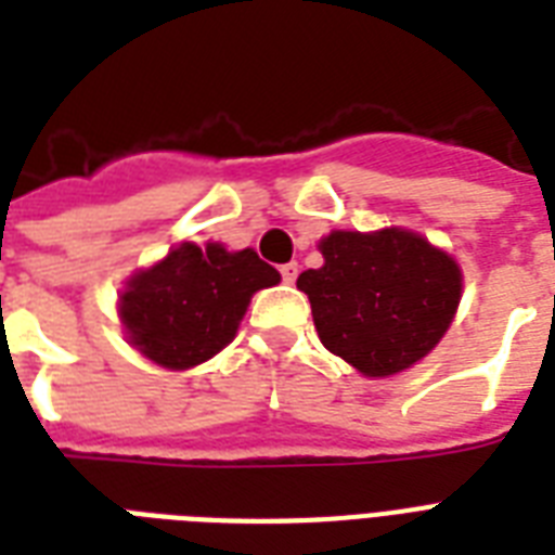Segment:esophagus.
Instances as JSON below:
<instances>
[{
	"instance_id": "obj_1",
	"label": "esophagus",
	"mask_w": 555,
	"mask_h": 555,
	"mask_svg": "<svg viewBox=\"0 0 555 555\" xmlns=\"http://www.w3.org/2000/svg\"><path fill=\"white\" fill-rule=\"evenodd\" d=\"M279 273H282V282H285V285H294L296 276H299V264H296V261H287V264L279 268Z\"/></svg>"
}]
</instances>
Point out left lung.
Listing matches in <instances>:
<instances>
[{
  "label": "left lung",
  "mask_w": 555,
  "mask_h": 555,
  "mask_svg": "<svg viewBox=\"0 0 555 555\" xmlns=\"http://www.w3.org/2000/svg\"><path fill=\"white\" fill-rule=\"evenodd\" d=\"M320 250L325 264L305 270L296 287L331 354L365 377H388L438 346L461 299V270L447 253L395 227L334 230Z\"/></svg>",
  "instance_id": "1"
}]
</instances>
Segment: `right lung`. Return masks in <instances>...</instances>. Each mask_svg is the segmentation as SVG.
<instances>
[{
	"instance_id": "1",
	"label": "right lung",
	"mask_w": 555,
	"mask_h": 555,
	"mask_svg": "<svg viewBox=\"0 0 555 555\" xmlns=\"http://www.w3.org/2000/svg\"><path fill=\"white\" fill-rule=\"evenodd\" d=\"M279 270L256 250L184 242L155 268L132 276L120 296V320L132 346L164 369H190L235 337L250 296L273 287Z\"/></svg>"
}]
</instances>
